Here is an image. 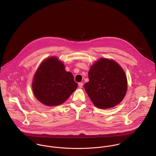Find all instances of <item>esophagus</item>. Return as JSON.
Returning <instances> with one entry per match:
<instances>
[{"instance_id": "34e87169", "label": "esophagus", "mask_w": 156, "mask_h": 156, "mask_svg": "<svg viewBox=\"0 0 156 156\" xmlns=\"http://www.w3.org/2000/svg\"><path fill=\"white\" fill-rule=\"evenodd\" d=\"M78 85H79V88H82V87H83V83H82V82H80V83H79V84H78Z\"/></svg>"}]
</instances>
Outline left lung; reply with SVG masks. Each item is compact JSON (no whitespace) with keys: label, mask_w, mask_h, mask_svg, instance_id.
<instances>
[{"label":"left lung","mask_w":156,"mask_h":156,"mask_svg":"<svg viewBox=\"0 0 156 156\" xmlns=\"http://www.w3.org/2000/svg\"><path fill=\"white\" fill-rule=\"evenodd\" d=\"M88 76L84 88L96 107L109 109L122 101L127 90V77L114 60L99 59L90 68Z\"/></svg>","instance_id":"1"}]
</instances>
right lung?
I'll return each mask as SVG.
<instances>
[{
  "instance_id": "obj_1",
  "label": "right lung",
  "mask_w": 156,
  "mask_h": 156,
  "mask_svg": "<svg viewBox=\"0 0 156 156\" xmlns=\"http://www.w3.org/2000/svg\"><path fill=\"white\" fill-rule=\"evenodd\" d=\"M35 97L47 106L64 103L77 88L71 72H67L62 62L56 56L44 60L35 72L32 81Z\"/></svg>"
}]
</instances>
